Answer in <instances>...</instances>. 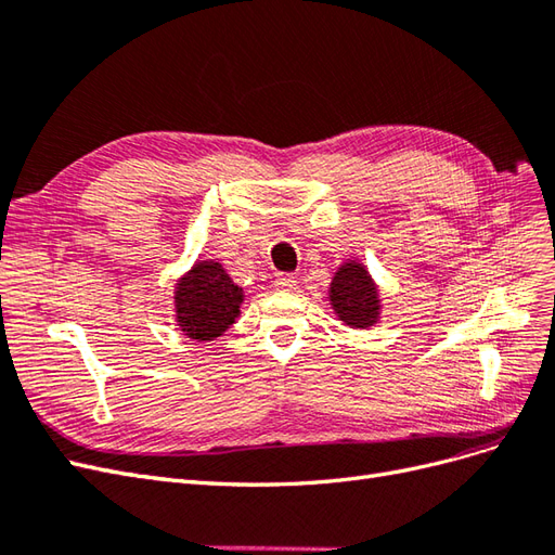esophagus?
I'll return each mask as SVG.
<instances>
[{
	"label": "esophagus",
	"instance_id": "34e87169",
	"mask_svg": "<svg viewBox=\"0 0 555 555\" xmlns=\"http://www.w3.org/2000/svg\"><path fill=\"white\" fill-rule=\"evenodd\" d=\"M275 287L282 292L296 289V275L294 273H278L275 275Z\"/></svg>",
	"mask_w": 555,
	"mask_h": 555
}]
</instances>
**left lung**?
Masks as SVG:
<instances>
[{
	"label": "left lung",
	"instance_id": "left-lung-1",
	"mask_svg": "<svg viewBox=\"0 0 555 555\" xmlns=\"http://www.w3.org/2000/svg\"><path fill=\"white\" fill-rule=\"evenodd\" d=\"M331 306L347 326L365 328L377 322V289L361 263L349 261L335 273L331 282Z\"/></svg>",
	"mask_w": 555,
	"mask_h": 555
}]
</instances>
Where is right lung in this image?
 Here are the masks:
<instances>
[{"mask_svg": "<svg viewBox=\"0 0 555 555\" xmlns=\"http://www.w3.org/2000/svg\"><path fill=\"white\" fill-rule=\"evenodd\" d=\"M243 289L217 261H198L176 287V317L188 338L212 340L241 314Z\"/></svg>", "mask_w": 555, "mask_h": 555, "instance_id": "add662e5", "label": "right lung"}]
</instances>
